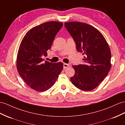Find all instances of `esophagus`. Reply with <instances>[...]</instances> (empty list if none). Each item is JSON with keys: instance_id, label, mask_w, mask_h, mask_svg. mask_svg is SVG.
<instances>
[{"instance_id": "obj_1", "label": "esophagus", "mask_w": 125, "mask_h": 125, "mask_svg": "<svg viewBox=\"0 0 125 125\" xmlns=\"http://www.w3.org/2000/svg\"><path fill=\"white\" fill-rule=\"evenodd\" d=\"M70 66V64H66V63H64L63 64V68L64 69H66L68 68V67Z\"/></svg>"}]
</instances>
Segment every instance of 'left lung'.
Returning <instances> with one entry per match:
<instances>
[{"label": "left lung", "instance_id": "obj_1", "mask_svg": "<svg viewBox=\"0 0 125 125\" xmlns=\"http://www.w3.org/2000/svg\"><path fill=\"white\" fill-rule=\"evenodd\" d=\"M74 40L76 50L84 55V63L72 65L75 70L71 78L73 85L83 91L97 87L110 71L111 54L103 35L91 25L79 21L64 23Z\"/></svg>", "mask_w": 125, "mask_h": 125}]
</instances>
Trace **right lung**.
<instances>
[{
	"mask_svg": "<svg viewBox=\"0 0 125 125\" xmlns=\"http://www.w3.org/2000/svg\"><path fill=\"white\" fill-rule=\"evenodd\" d=\"M63 23L49 21L32 28L22 40L17 53L16 65L19 74L30 87L44 91L55 83L62 71V62H43L56 35Z\"/></svg>",
	"mask_w": 125,
	"mask_h": 125,
	"instance_id": "obj_1",
	"label": "right lung"
}]
</instances>
